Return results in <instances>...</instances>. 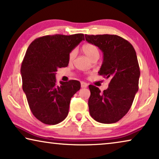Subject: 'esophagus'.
<instances>
[{"label":"esophagus","instance_id":"1","mask_svg":"<svg viewBox=\"0 0 159 159\" xmlns=\"http://www.w3.org/2000/svg\"><path fill=\"white\" fill-rule=\"evenodd\" d=\"M81 87L82 88H87L88 87V84L84 82H81Z\"/></svg>","mask_w":159,"mask_h":159}]
</instances>
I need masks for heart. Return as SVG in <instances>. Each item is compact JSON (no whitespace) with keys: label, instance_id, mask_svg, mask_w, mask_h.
I'll list each match as a JSON object with an SVG mask.
<instances>
[{"label":"heart","instance_id":"heart-1","mask_svg":"<svg viewBox=\"0 0 159 159\" xmlns=\"http://www.w3.org/2000/svg\"><path fill=\"white\" fill-rule=\"evenodd\" d=\"M82 50L83 53L88 56L89 58L92 59L95 56H99V51L98 48L95 46V45L91 44V43H85L82 46ZM75 56V51L73 50L70 52L69 55V60H72Z\"/></svg>","mask_w":159,"mask_h":159}]
</instances>
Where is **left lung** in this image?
<instances>
[{
  "instance_id": "8db88e82",
  "label": "left lung",
  "mask_w": 159,
  "mask_h": 159,
  "mask_svg": "<svg viewBox=\"0 0 159 159\" xmlns=\"http://www.w3.org/2000/svg\"><path fill=\"white\" fill-rule=\"evenodd\" d=\"M85 40L103 52L98 74L111 80L103 92L89 85L90 114L100 123H115L129 111L138 91L140 71L136 52L131 43L115 34H85Z\"/></svg>"
}]
</instances>
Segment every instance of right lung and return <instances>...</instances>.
<instances>
[{
    "label": "right lung",
    "instance_id": "add662e5",
    "mask_svg": "<svg viewBox=\"0 0 159 159\" xmlns=\"http://www.w3.org/2000/svg\"><path fill=\"white\" fill-rule=\"evenodd\" d=\"M84 40L83 34H53L34 40L21 63L22 88L32 114L45 125H57L66 119L71 97L80 89L77 80L60 82L58 68L69 64L70 52Z\"/></svg>",
    "mask_w": 159,
    "mask_h": 159
}]
</instances>
